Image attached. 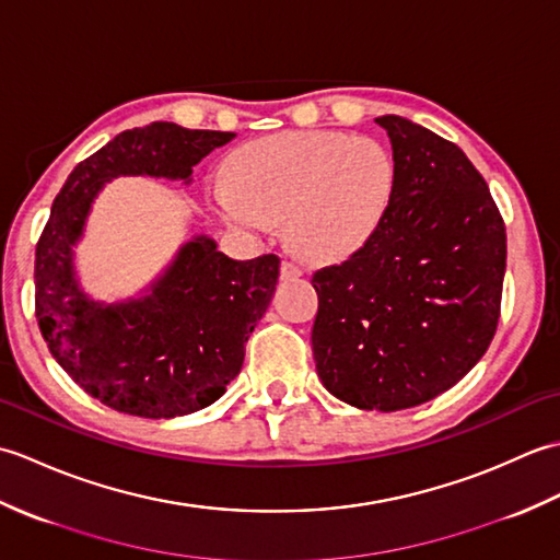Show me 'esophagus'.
<instances>
[{"label":"esophagus","instance_id":"obj_1","mask_svg":"<svg viewBox=\"0 0 560 560\" xmlns=\"http://www.w3.org/2000/svg\"><path fill=\"white\" fill-rule=\"evenodd\" d=\"M301 273H303V267L299 265V261H293V259L281 261V279H295V277H301Z\"/></svg>","mask_w":560,"mask_h":560}]
</instances>
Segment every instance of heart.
<instances>
[{"instance_id": "1", "label": "heart", "mask_w": 560, "mask_h": 560, "mask_svg": "<svg viewBox=\"0 0 560 560\" xmlns=\"http://www.w3.org/2000/svg\"><path fill=\"white\" fill-rule=\"evenodd\" d=\"M395 192V161L371 137L283 132L235 153L231 183L211 189L233 229L265 233L287 219L305 255L339 257L361 247L383 223Z\"/></svg>"}]
</instances>
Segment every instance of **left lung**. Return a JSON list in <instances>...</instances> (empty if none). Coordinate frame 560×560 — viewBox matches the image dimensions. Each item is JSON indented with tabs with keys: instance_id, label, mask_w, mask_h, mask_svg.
Wrapping results in <instances>:
<instances>
[{
	"instance_id": "8db88e82",
	"label": "left lung",
	"mask_w": 560,
	"mask_h": 560,
	"mask_svg": "<svg viewBox=\"0 0 560 560\" xmlns=\"http://www.w3.org/2000/svg\"><path fill=\"white\" fill-rule=\"evenodd\" d=\"M395 192L383 223L313 273L317 375L368 411L419 407L457 385L501 317L505 223L481 173L452 141L383 115Z\"/></svg>"
}]
</instances>
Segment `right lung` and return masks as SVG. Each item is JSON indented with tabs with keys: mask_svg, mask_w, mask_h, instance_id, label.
Returning a JSON list of instances; mask_svg holds the SVG:
<instances>
[{
	"mask_svg": "<svg viewBox=\"0 0 560 560\" xmlns=\"http://www.w3.org/2000/svg\"><path fill=\"white\" fill-rule=\"evenodd\" d=\"M233 137L175 122L127 129L81 161L52 201L35 247V317L52 359L105 407L173 419L209 407L241 373L245 341L277 289V255L237 261L195 235L144 295L110 305L89 299L74 269V245L105 183H192L195 165Z\"/></svg>",
	"mask_w": 560,
	"mask_h": 560,
	"instance_id": "add662e5",
	"label": "right lung"
}]
</instances>
